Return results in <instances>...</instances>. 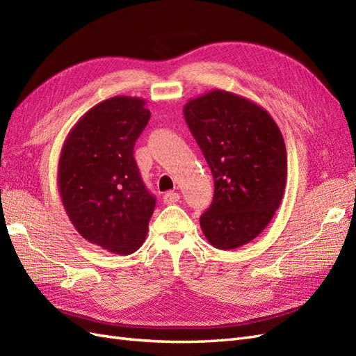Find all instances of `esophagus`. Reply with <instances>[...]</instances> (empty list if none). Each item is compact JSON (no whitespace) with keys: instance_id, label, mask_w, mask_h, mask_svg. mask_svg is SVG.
Here are the masks:
<instances>
[{"instance_id":"esophagus-1","label":"esophagus","mask_w":356,"mask_h":356,"mask_svg":"<svg viewBox=\"0 0 356 356\" xmlns=\"http://www.w3.org/2000/svg\"><path fill=\"white\" fill-rule=\"evenodd\" d=\"M179 199H181V196H179V193H177V191H168L163 195V202L166 204L177 203V202H179Z\"/></svg>"}]
</instances>
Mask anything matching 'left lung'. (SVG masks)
I'll return each mask as SVG.
<instances>
[{
    "instance_id": "left-lung-1",
    "label": "left lung",
    "mask_w": 356,
    "mask_h": 356,
    "mask_svg": "<svg viewBox=\"0 0 356 356\" xmlns=\"http://www.w3.org/2000/svg\"><path fill=\"white\" fill-rule=\"evenodd\" d=\"M184 117L213 177L202 232L212 246L236 250L255 239L281 204L286 182L282 134L260 105L225 90L190 99Z\"/></svg>"
}]
</instances>
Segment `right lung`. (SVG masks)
<instances>
[{"label": "right lung", "instance_id": "obj_1", "mask_svg": "<svg viewBox=\"0 0 356 356\" xmlns=\"http://www.w3.org/2000/svg\"><path fill=\"white\" fill-rule=\"evenodd\" d=\"M144 105L132 96L95 105L71 129L59 159L60 197L75 230L114 254L144 243L156 207L134 157L152 115Z\"/></svg>", "mask_w": 356, "mask_h": 356}]
</instances>
